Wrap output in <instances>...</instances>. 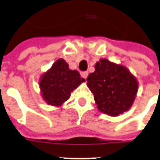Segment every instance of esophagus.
I'll list each match as a JSON object with an SVG mask.
<instances>
[{
    "label": "esophagus",
    "mask_w": 160,
    "mask_h": 160,
    "mask_svg": "<svg viewBox=\"0 0 160 160\" xmlns=\"http://www.w3.org/2000/svg\"><path fill=\"white\" fill-rule=\"evenodd\" d=\"M80 75H81V76H82L83 78L86 79L87 76H88V72H87V71H82V72L80 73Z\"/></svg>",
    "instance_id": "34e87169"
}]
</instances>
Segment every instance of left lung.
<instances>
[{
	"label": "left lung",
	"mask_w": 160,
	"mask_h": 160,
	"mask_svg": "<svg viewBox=\"0 0 160 160\" xmlns=\"http://www.w3.org/2000/svg\"><path fill=\"white\" fill-rule=\"evenodd\" d=\"M94 68L87 78V85L98 109L112 117L129 110L138 90L136 77L127 67L107 59H101Z\"/></svg>",
	"instance_id": "left-lung-1"
}]
</instances>
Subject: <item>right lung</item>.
I'll return each instance as SVG.
<instances>
[{"instance_id": "add662e5", "label": "right lung", "mask_w": 160, "mask_h": 160, "mask_svg": "<svg viewBox=\"0 0 160 160\" xmlns=\"http://www.w3.org/2000/svg\"><path fill=\"white\" fill-rule=\"evenodd\" d=\"M84 80L77 71L69 69L64 59H58L50 70L42 75L39 86L42 98L47 103L59 107Z\"/></svg>"}]
</instances>
